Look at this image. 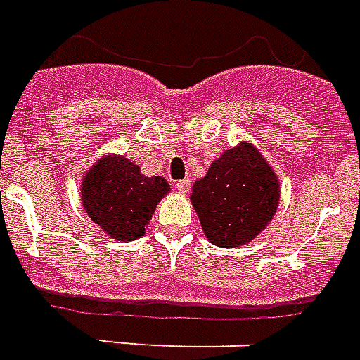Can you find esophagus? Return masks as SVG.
<instances>
[{
  "label": "esophagus",
  "mask_w": 360,
  "mask_h": 360,
  "mask_svg": "<svg viewBox=\"0 0 360 360\" xmlns=\"http://www.w3.org/2000/svg\"><path fill=\"white\" fill-rule=\"evenodd\" d=\"M175 188L181 192V194H185V192H188V188H191V179H181L175 183Z\"/></svg>",
  "instance_id": "esophagus-1"
}]
</instances>
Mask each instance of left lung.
<instances>
[{"mask_svg": "<svg viewBox=\"0 0 360 360\" xmlns=\"http://www.w3.org/2000/svg\"><path fill=\"white\" fill-rule=\"evenodd\" d=\"M203 233L222 248L250 243L273 220L280 202L274 169L248 141L224 151L192 186Z\"/></svg>", "mask_w": 360, "mask_h": 360, "instance_id": "left-lung-1", "label": "left lung"}]
</instances>
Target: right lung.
Instances as JSON below:
<instances>
[{"label": "right lung", "instance_id": "obj_1", "mask_svg": "<svg viewBox=\"0 0 360 360\" xmlns=\"http://www.w3.org/2000/svg\"><path fill=\"white\" fill-rule=\"evenodd\" d=\"M80 192L89 219L110 237L127 243L146 233L169 185L160 175L146 177L123 155H106L87 169Z\"/></svg>", "mask_w": 360, "mask_h": 360}]
</instances>
